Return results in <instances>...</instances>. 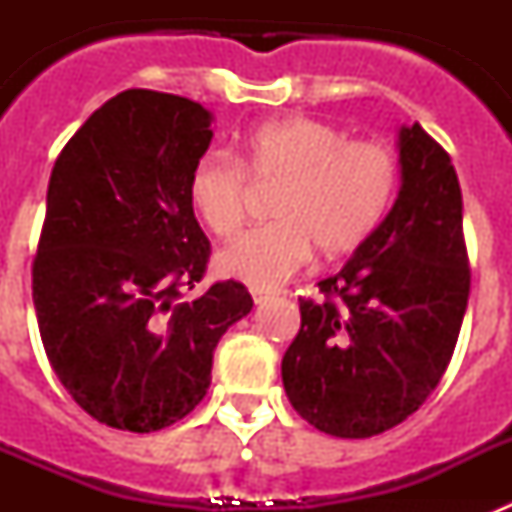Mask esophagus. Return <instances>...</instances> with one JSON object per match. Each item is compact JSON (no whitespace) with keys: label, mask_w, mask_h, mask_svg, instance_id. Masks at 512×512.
Listing matches in <instances>:
<instances>
[{"label":"esophagus","mask_w":512,"mask_h":512,"mask_svg":"<svg viewBox=\"0 0 512 512\" xmlns=\"http://www.w3.org/2000/svg\"><path fill=\"white\" fill-rule=\"evenodd\" d=\"M251 297H253V302H256V305H264V302H269L271 297H274V292H266V289H256V287H253L251 289Z\"/></svg>","instance_id":"34e87169"}]
</instances>
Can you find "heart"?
Listing matches in <instances>:
<instances>
[{
    "mask_svg": "<svg viewBox=\"0 0 512 512\" xmlns=\"http://www.w3.org/2000/svg\"><path fill=\"white\" fill-rule=\"evenodd\" d=\"M243 165L256 182H282L277 223L246 230L215 256L217 274L256 289L289 279L310 259L346 256L372 235L397 184V158L379 140H348L312 117L266 122L243 140ZM189 200L220 238L246 217L248 176L225 153H207L189 176Z\"/></svg>",
    "mask_w": 512,
    "mask_h": 512,
    "instance_id": "1",
    "label": "heart"
}]
</instances>
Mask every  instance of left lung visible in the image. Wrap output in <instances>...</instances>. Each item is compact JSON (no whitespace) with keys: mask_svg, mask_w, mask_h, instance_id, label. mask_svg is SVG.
Segmentation results:
<instances>
[{"mask_svg":"<svg viewBox=\"0 0 512 512\" xmlns=\"http://www.w3.org/2000/svg\"><path fill=\"white\" fill-rule=\"evenodd\" d=\"M400 192L338 274L300 300L282 359L292 408L318 431L369 438L413 415L441 382L469 300L461 189L449 153L402 125Z\"/></svg>","mask_w":512,"mask_h":512,"instance_id":"left-lung-1","label":"left lung"}]
</instances>
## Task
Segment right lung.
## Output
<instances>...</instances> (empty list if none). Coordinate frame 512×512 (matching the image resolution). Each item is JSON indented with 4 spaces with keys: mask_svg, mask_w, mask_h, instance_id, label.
Listing matches in <instances>:
<instances>
[{
    "mask_svg": "<svg viewBox=\"0 0 512 512\" xmlns=\"http://www.w3.org/2000/svg\"><path fill=\"white\" fill-rule=\"evenodd\" d=\"M210 125L192 99L128 89L53 166L33 261L40 338L76 405L110 428L151 433L192 413L217 341L253 307L233 279L182 300L210 259L189 200Z\"/></svg>",
    "mask_w": 512,
    "mask_h": 512,
    "instance_id": "obj_1",
    "label": "right lung"
}]
</instances>
